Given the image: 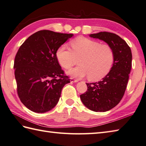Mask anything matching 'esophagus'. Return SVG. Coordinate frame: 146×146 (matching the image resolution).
I'll return each instance as SVG.
<instances>
[{
	"label": "esophagus",
	"mask_w": 146,
	"mask_h": 146,
	"mask_svg": "<svg viewBox=\"0 0 146 146\" xmlns=\"http://www.w3.org/2000/svg\"><path fill=\"white\" fill-rule=\"evenodd\" d=\"M70 82H78V80L76 79H74V78H72V77H71V78H70Z\"/></svg>",
	"instance_id": "obj_1"
}]
</instances>
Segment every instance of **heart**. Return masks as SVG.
Returning a JSON list of instances; mask_svg holds the SVG:
<instances>
[{"label": "heart", "mask_w": 146, "mask_h": 146, "mask_svg": "<svg viewBox=\"0 0 146 146\" xmlns=\"http://www.w3.org/2000/svg\"><path fill=\"white\" fill-rule=\"evenodd\" d=\"M70 46L72 50L63 44L56 52L59 64L65 69H70L75 64L76 58H79V65L68 71L69 75L78 78L89 76L91 81H98L111 70L115 54L110 45L79 36L71 41Z\"/></svg>", "instance_id": "heart-1"}]
</instances>
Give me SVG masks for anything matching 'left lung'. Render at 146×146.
I'll return each mask as SVG.
<instances>
[{
	"mask_svg": "<svg viewBox=\"0 0 146 146\" xmlns=\"http://www.w3.org/2000/svg\"><path fill=\"white\" fill-rule=\"evenodd\" d=\"M90 36L103 40L114 51L113 65L102 81L86 83L88 90L80 95L83 104L94 111L105 112L114 108L124 95L132 67V52L125 41L115 33L100 32Z\"/></svg>",
	"mask_w": 146,
	"mask_h": 146,
	"instance_id": "obj_1",
	"label": "left lung"
}]
</instances>
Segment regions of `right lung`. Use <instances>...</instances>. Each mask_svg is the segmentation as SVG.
Wrapping results in <instances>:
<instances>
[{"label": "right lung", "instance_id": "obj_1", "mask_svg": "<svg viewBox=\"0 0 146 146\" xmlns=\"http://www.w3.org/2000/svg\"><path fill=\"white\" fill-rule=\"evenodd\" d=\"M73 34L41 30L31 35L17 51L14 69L21 102L31 111L44 113L58 102L64 86L70 82L56 52Z\"/></svg>", "mask_w": 146, "mask_h": 146}]
</instances>
